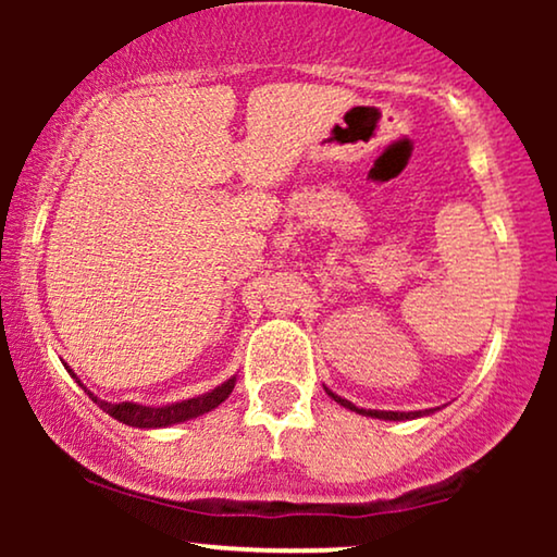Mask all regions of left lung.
I'll list each match as a JSON object with an SVG mask.
<instances>
[{
    "label": "left lung",
    "instance_id": "obj_1",
    "mask_svg": "<svg viewBox=\"0 0 557 557\" xmlns=\"http://www.w3.org/2000/svg\"><path fill=\"white\" fill-rule=\"evenodd\" d=\"M332 395L334 400L339 403V406H345V408H349V410H357V413H362V416H372V418H385V421H406V418H418V416H423V413H431V410H418V413H393V410H362V408H355L352 403L349 400H345V398H339V395H334L332 391H326Z\"/></svg>",
    "mask_w": 557,
    "mask_h": 557
}]
</instances>
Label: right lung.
<instances>
[{
  "mask_svg": "<svg viewBox=\"0 0 557 557\" xmlns=\"http://www.w3.org/2000/svg\"><path fill=\"white\" fill-rule=\"evenodd\" d=\"M233 387H235V377H231L227 383L215 387L212 393L200 395V398H189V400L174 403V406H164V408H147V406H136V403H106V400L94 398L90 393L88 395L106 410V413H109L111 418H116V421H121V423L136 425V429H162V425L189 421V418H197V416L208 413V410H212V408H218L220 403H223L227 395L233 393Z\"/></svg>",
  "mask_w": 557,
  "mask_h": 557,
  "instance_id": "add662e5",
  "label": "right lung"
}]
</instances>
